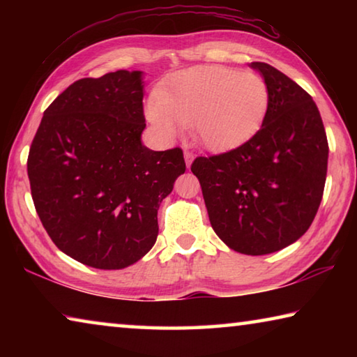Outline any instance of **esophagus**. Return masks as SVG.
<instances>
[{"label":"esophagus","mask_w":357,"mask_h":357,"mask_svg":"<svg viewBox=\"0 0 357 357\" xmlns=\"http://www.w3.org/2000/svg\"><path fill=\"white\" fill-rule=\"evenodd\" d=\"M184 159H185V165L190 167L192 160H193V153H190V151H184Z\"/></svg>","instance_id":"esophagus-1"}]
</instances>
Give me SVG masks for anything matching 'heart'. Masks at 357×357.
Segmentation results:
<instances>
[{"instance_id": "b5f03b06", "label": "heart", "mask_w": 357, "mask_h": 357, "mask_svg": "<svg viewBox=\"0 0 357 357\" xmlns=\"http://www.w3.org/2000/svg\"><path fill=\"white\" fill-rule=\"evenodd\" d=\"M269 108V88L255 72L198 66L178 72L146 104L157 129L174 135L190 126L195 140L213 151H228L257 134Z\"/></svg>"}]
</instances>
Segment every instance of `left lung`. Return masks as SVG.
Instances as JSON below:
<instances>
[{"mask_svg": "<svg viewBox=\"0 0 357 357\" xmlns=\"http://www.w3.org/2000/svg\"><path fill=\"white\" fill-rule=\"evenodd\" d=\"M250 68L269 88V108L255 135L227 153L197 157L209 222L229 249L268 255L304 234L321 203L328 137L312 96L266 63Z\"/></svg>", "mask_w": 357, "mask_h": 357, "instance_id": "obj_1", "label": "left lung"}]
</instances>
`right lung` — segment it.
I'll return each instance as SVG.
<instances>
[{
    "label": "right lung",
    "instance_id": "right-lung-1",
    "mask_svg": "<svg viewBox=\"0 0 357 357\" xmlns=\"http://www.w3.org/2000/svg\"><path fill=\"white\" fill-rule=\"evenodd\" d=\"M140 70L72 83L52 102L28 154L34 208L59 250L123 269L154 245L157 209L185 172L183 149L153 151Z\"/></svg>",
    "mask_w": 357,
    "mask_h": 357
}]
</instances>
